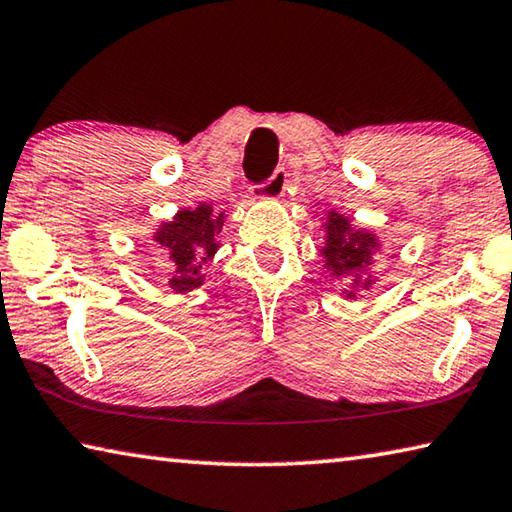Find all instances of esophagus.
Returning <instances> with one entry per match:
<instances>
[{"label":"esophagus","instance_id":"34e87169","mask_svg":"<svg viewBox=\"0 0 512 512\" xmlns=\"http://www.w3.org/2000/svg\"><path fill=\"white\" fill-rule=\"evenodd\" d=\"M289 185V173L284 169H277L266 183L253 187L255 198H264V201H277L284 194V189Z\"/></svg>","mask_w":512,"mask_h":512}]
</instances>
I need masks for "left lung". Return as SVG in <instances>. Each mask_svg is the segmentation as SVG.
Returning a JSON list of instances; mask_svg holds the SVG:
<instances>
[{"mask_svg": "<svg viewBox=\"0 0 512 512\" xmlns=\"http://www.w3.org/2000/svg\"><path fill=\"white\" fill-rule=\"evenodd\" d=\"M323 230L325 244L320 246L323 266L334 277H343V296L357 300V291H368L375 282L368 271L375 262L372 257L379 250V239L370 230L357 228L348 216L336 210H327Z\"/></svg>", "mask_w": 512, "mask_h": 512, "instance_id": "1", "label": "left lung"}]
</instances>
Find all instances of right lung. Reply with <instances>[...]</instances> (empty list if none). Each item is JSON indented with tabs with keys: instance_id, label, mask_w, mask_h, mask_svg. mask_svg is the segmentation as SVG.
<instances>
[{
	"instance_id": "obj_1",
	"label": "right lung",
	"mask_w": 512,
	"mask_h": 512,
	"mask_svg": "<svg viewBox=\"0 0 512 512\" xmlns=\"http://www.w3.org/2000/svg\"><path fill=\"white\" fill-rule=\"evenodd\" d=\"M223 219V212L201 203L194 210H180L153 232V241L173 266L169 287L176 293L194 291L203 284V266L221 246Z\"/></svg>"
}]
</instances>
